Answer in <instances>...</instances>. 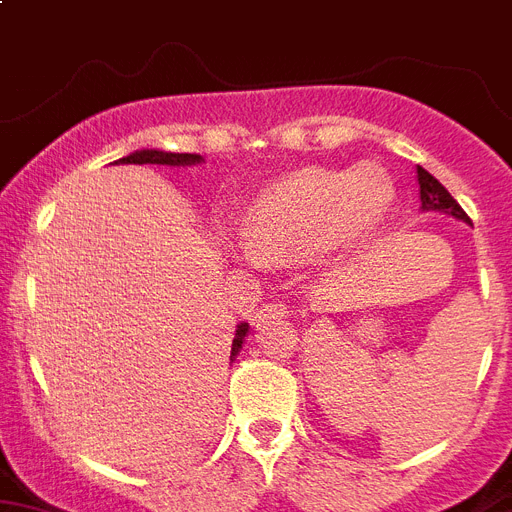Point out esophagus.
Listing matches in <instances>:
<instances>
[{
    "label": "esophagus",
    "mask_w": 512,
    "mask_h": 512,
    "mask_svg": "<svg viewBox=\"0 0 512 512\" xmlns=\"http://www.w3.org/2000/svg\"><path fill=\"white\" fill-rule=\"evenodd\" d=\"M278 317H286V307H283V304H278V302H273V304H263L260 309H255L252 322H255V325H263V322L278 320Z\"/></svg>",
    "instance_id": "esophagus-1"
}]
</instances>
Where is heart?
Returning a JSON list of instances; mask_svg holds the SVG:
<instances>
[{
  "instance_id": "heart-1",
  "label": "heart",
  "mask_w": 512,
  "mask_h": 512,
  "mask_svg": "<svg viewBox=\"0 0 512 512\" xmlns=\"http://www.w3.org/2000/svg\"><path fill=\"white\" fill-rule=\"evenodd\" d=\"M393 200V182L375 163L351 171L302 169L257 195L239 236L255 257L356 247L380 231Z\"/></svg>"
}]
</instances>
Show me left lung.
Listing matches in <instances>:
<instances>
[{
  "mask_svg": "<svg viewBox=\"0 0 512 512\" xmlns=\"http://www.w3.org/2000/svg\"><path fill=\"white\" fill-rule=\"evenodd\" d=\"M416 182H419L422 210H437V213H445V216H453L458 218V221L468 223V216L463 213L461 205L455 203L453 195H450L427 169H422V166H416Z\"/></svg>",
  "mask_w": 512,
  "mask_h": 512,
  "instance_id": "8db88e82",
  "label": "left lung"
}]
</instances>
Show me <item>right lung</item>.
Instances as JSON below:
<instances>
[{
    "mask_svg": "<svg viewBox=\"0 0 512 512\" xmlns=\"http://www.w3.org/2000/svg\"><path fill=\"white\" fill-rule=\"evenodd\" d=\"M114 163H156V166H197V163H203V156H197V153H169V150H156V148H148V150H135L130 156L119 158ZM249 333V325L247 322H239L236 325V333H234V341H231V362H234L239 351H242V343Z\"/></svg>",
    "mask_w": 512,
    "mask_h": 512,
    "instance_id": "add662e5",
    "label": "right lung"
}]
</instances>
